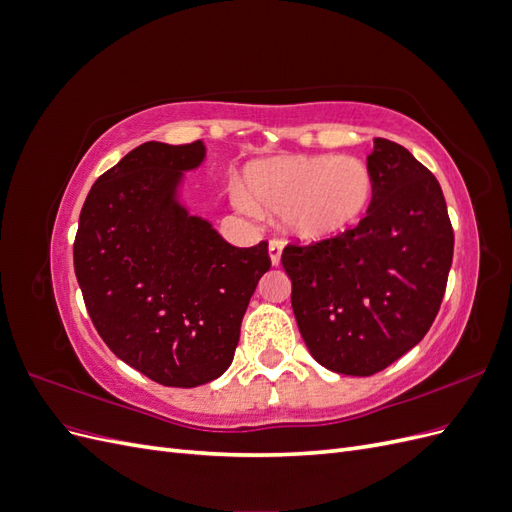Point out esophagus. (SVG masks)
<instances>
[{"label": "esophagus", "mask_w": 512, "mask_h": 512, "mask_svg": "<svg viewBox=\"0 0 512 512\" xmlns=\"http://www.w3.org/2000/svg\"><path fill=\"white\" fill-rule=\"evenodd\" d=\"M282 250H284V241H282V239H277V237H273V239L269 241V256H271L273 267L280 265V260H282Z\"/></svg>", "instance_id": "34e87169"}]
</instances>
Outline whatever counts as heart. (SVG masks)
I'll list each match as a JSON object with an SVG mask.
<instances>
[{
  "label": "heart",
  "mask_w": 512,
  "mask_h": 512,
  "mask_svg": "<svg viewBox=\"0 0 512 512\" xmlns=\"http://www.w3.org/2000/svg\"><path fill=\"white\" fill-rule=\"evenodd\" d=\"M245 211L284 213L286 228L305 241L344 235L361 222L374 196L365 162L342 156H292L245 170Z\"/></svg>",
  "instance_id": "obj_1"
}]
</instances>
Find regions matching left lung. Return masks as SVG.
I'll return each instance as SVG.
<instances>
[{"label":"left lung","mask_w":512,"mask_h":512,"mask_svg":"<svg viewBox=\"0 0 512 512\" xmlns=\"http://www.w3.org/2000/svg\"><path fill=\"white\" fill-rule=\"evenodd\" d=\"M367 168L374 196L359 226L282 252L305 346L348 376L378 374L421 342L455 245L440 183L406 147L374 138Z\"/></svg>","instance_id":"1"}]
</instances>
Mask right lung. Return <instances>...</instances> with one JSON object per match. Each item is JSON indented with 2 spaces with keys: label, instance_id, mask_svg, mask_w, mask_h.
<instances>
[{
  "label": "right lung",
  "instance_id": "obj_1",
  "mask_svg": "<svg viewBox=\"0 0 512 512\" xmlns=\"http://www.w3.org/2000/svg\"><path fill=\"white\" fill-rule=\"evenodd\" d=\"M203 141L143 143L91 185L74 273L96 331L153 382L192 389L220 378L241 320L271 269L269 245L235 247L177 203Z\"/></svg>",
  "mask_w": 512,
  "mask_h": 512
}]
</instances>
